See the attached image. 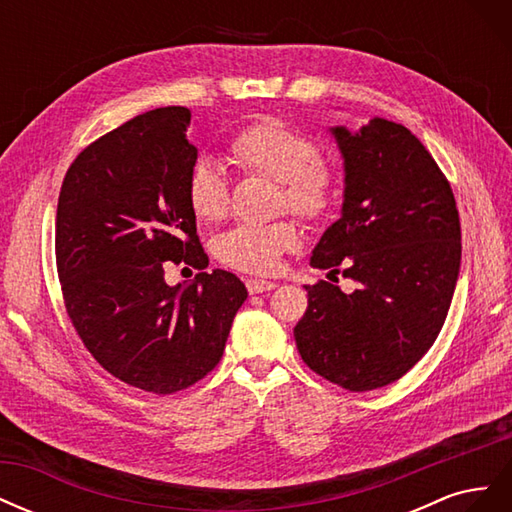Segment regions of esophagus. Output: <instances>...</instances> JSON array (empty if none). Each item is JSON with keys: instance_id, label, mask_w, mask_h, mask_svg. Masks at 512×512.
I'll return each mask as SVG.
<instances>
[{"instance_id": "esophagus-1", "label": "esophagus", "mask_w": 512, "mask_h": 512, "mask_svg": "<svg viewBox=\"0 0 512 512\" xmlns=\"http://www.w3.org/2000/svg\"><path fill=\"white\" fill-rule=\"evenodd\" d=\"M277 284L269 282V280H247V292L250 294H260V292H267L273 290Z\"/></svg>"}]
</instances>
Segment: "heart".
Masks as SVG:
<instances>
[{
  "label": "heart",
  "instance_id": "b5f03b06",
  "mask_svg": "<svg viewBox=\"0 0 512 512\" xmlns=\"http://www.w3.org/2000/svg\"><path fill=\"white\" fill-rule=\"evenodd\" d=\"M228 156L245 173L277 181L280 203L305 220H322L337 198L339 177L329 158L316 153L312 138L282 119H262L235 134ZM185 196L200 222H220L230 207L228 179L211 160H198L185 183ZM301 245L290 222L239 224L215 241V256L245 273H271L286 252Z\"/></svg>",
  "mask_w": 512,
  "mask_h": 512
}]
</instances>
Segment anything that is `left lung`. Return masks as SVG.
Listing matches in <instances>:
<instances>
[{
    "label": "left lung",
    "instance_id": "obj_1",
    "mask_svg": "<svg viewBox=\"0 0 512 512\" xmlns=\"http://www.w3.org/2000/svg\"><path fill=\"white\" fill-rule=\"evenodd\" d=\"M329 132L344 158V203L309 265L344 267L359 288L305 286L294 339L309 369L359 393L399 380L436 342L459 277L461 226L451 185L401 123L371 117Z\"/></svg>",
    "mask_w": 512,
    "mask_h": 512
}]
</instances>
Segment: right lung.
<instances>
[{"instance_id":"1","label":"right lung","mask_w":512,"mask_h":512,"mask_svg":"<svg viewBox=\"0 0 512 512\" xmlns=\"http://www.w3.org/2000/svg\"><path fill=\"white\" fill-rule=\"evenodd\" d=\"M185 106L147 111L79 153L61 183L55 256L68 316L115 378L147 393L188 389L220 363L247 299L237 275L203 271L185 183L198 149ZM201 273L168 287L162 261Z\"/></svg>"}]
</instances>
